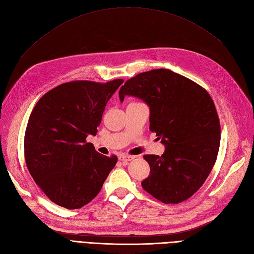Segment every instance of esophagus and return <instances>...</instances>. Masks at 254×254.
<instances>
[{
  "label": "esophagus",
  "mask_w": 254,
  "mask_h": 254,
  "mask_svg": "<svg viewBox=\"0 0 254 254\" xmlns=\"http://www.w3.org/2000/svg\"><path fill=\"white\" fill-rule=\"evenodd\" d=\"M134 159V156H130V155H120L119 160L122 161V162H129V161H132Z\"/></svg>",
  "instance_id": "34e87169"
}]
</instances>
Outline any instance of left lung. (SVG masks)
I'll return each instance as SVG.
<instances>
[{
  "instance_id": "left-lung-1",
  "label": "left lung",
  "mask_w": 254,
  "mask_h": 254,
  "mask_svg": "<svg viewBox=\"0 0 254 254\" xmlns=\"http://www.w3.org/2000/svg\"><path fill=\"white\" fill-rule=\"evenodd\" d=\"M150 109V131L165 151L144 155L150 166L142 188L163 203H179L201 188L216 162L220 124L212 97L198 83L167 68L137 74L120 90Z\"/></svg>"
}]
</instances>
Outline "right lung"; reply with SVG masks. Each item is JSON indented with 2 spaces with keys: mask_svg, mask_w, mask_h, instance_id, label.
<instances>
[{
  "mask_svg": "<svg viewBox=\"0 0 254 254\" xmlns=\"http://www.w3.org/2000/svg\"><path fill=\"white\" fill-rule=\"evenodd\" d=\"M123 82L59 84L30 113L24 136L26 166L54 203L67 210L88 204L117 164V156L98 153L87 136L96 134L107 103Z\"/></svg>",
  "mask_w": 254,
  "mask_h": 254,
  "instance_id": "add662e5",
  "label": "right lung"
}]
</instances>
